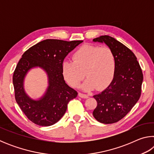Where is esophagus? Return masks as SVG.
I'll return each instance as SVG.
<instances>
[{
	"mask_svg": "<svg viewBox=\"0 0 154 154\" xmlns=\"http://www.w3.org/2000/svg\"><path fill=\"white\" fill-rule=\"evenodd\" d=\"M78 95H79V97L82 98H88V97H89V96H88V94H83V93H81V92L78 94Z\"/></svg>",
	"mask_w": 154,
	"mask_h": 154,
	"instance_id": "esophagus-1",
	"label": "esophagus"
}]
</instances>
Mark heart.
<instances>
[{
  "instance_id": "1",
  "label": "heart",
  "mask_w": 154,
  "mask_h": 154,
  "mask_svg": "<svg viewBox=\"0 0 154 154\" xmlns=\"http://www.w3.org/2000/svg\"><path fill=\"white\" fill-rule=\"evenodd\" d=\"M73 61L62 63L65 80L72 87H77L85 77L87 79L82 88L85 90L107 87L113 80L116 70V60L113 51L108 47L86 44L79 48L72 56ZM85 73L84 74V72Z\"/></svg>"
}]
</instances>
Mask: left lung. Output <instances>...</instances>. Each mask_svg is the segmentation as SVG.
<instances>
[{
  "label": "left lung",
  "mask_w": 154,
  "mask_h": 154,
  "mask_svg": "<svg viewBox=\"0 0 154 154\" xmlns=\"http://www.w3.org/2000/svg\"><path fill=\"white\" fill-rule=\"evenodd\" d=\"M93 41L105 43L116 57V73L110 85L93 96L97 101L93 111L94 118L100 123L113 124L126 116L139 100L142 70L133 52L116 38L104 35Z\"/></svg>",
  "instance_id": "obj_1"
}]
</instances>
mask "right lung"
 Here are the masks:
<instances>
[{
	"label": "right lung",
	"mask_w": 154,
	"mask_h": 154,
	"mask_svg": "<svg viewBox=\"0 0 154 154\" xmlns=\"http://www.w3.org/2000/svg\"><path fill=\"white\" fill-rule=\"evenodd\" d=\"M83 41H66L46 39L26 51L13 75L15 98L26 116L36 125L51 126L64 116L69 101L77 97V92L64 80L62 66L69 53ZM39 67L48 75V86L38 100L30 98L25 92L23 82L28 71Z\"/></svg>",
	"instance_id": "obj_1"
}]
</instances>
